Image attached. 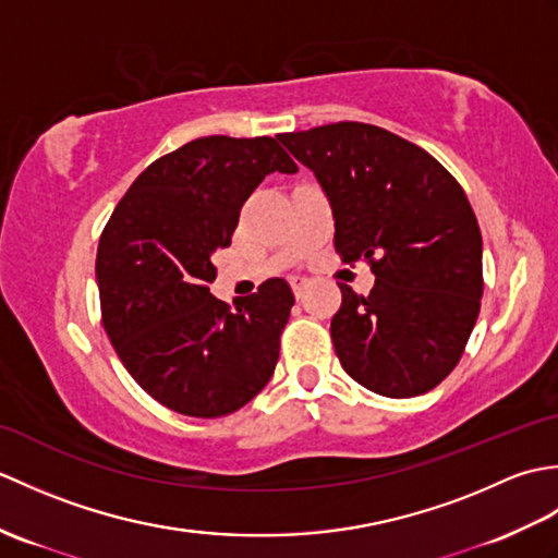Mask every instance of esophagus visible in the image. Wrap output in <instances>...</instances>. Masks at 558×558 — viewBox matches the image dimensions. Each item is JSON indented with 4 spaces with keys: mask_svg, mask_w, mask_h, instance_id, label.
Segmentation results:
<instances>
[{
    "mask_svg": "<svg viewBox=\"0 0 558 558\" xmlns=\"http://www.w3.org/2000/svg\"><path fill=\"white\" fill-rule=\"evenodd\" d=\"M306 286H310V280H306V278H298V276L290 278V288H292V292H294V298H302Z\"/></svg>",
    "mask_w": 558,
    "mask_h": 558,
    "instance_id": "1",
    "label": "esophagus"
}]
</instances>
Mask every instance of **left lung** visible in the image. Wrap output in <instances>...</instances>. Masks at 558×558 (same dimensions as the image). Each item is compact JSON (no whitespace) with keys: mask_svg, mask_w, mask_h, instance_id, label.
<instances>
[{"mask_svg":"<svg viewBox=\"0 0 558 558\" xmlns=\"http://www.w3.org/2000/svg\"><path fill=\"white\" fill-rule=\"evenodd\" d=\"M328 194L336 252L364 258L374 290L340 286L330 322L338 360L386 398H412L456 369L480 316L482 232L441 162L381 126L338 122L280 134Z\"/></svg>","mask_w":558,"mask_h":558,"instance_id":"left-lung-1","label":"left lung"}]
</instances>
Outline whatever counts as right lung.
<instances>
[{
    "mask_svg": "<svg viewBox=\"0 0 558 558\" xmlns=\"http://www.w3.org/2000/svg\"><path fill=\"white\" fill-rule=\"evenodd\" d=\"M270 172L298 165L276 138L204 136L150 162L105 225L96 256L102 326L160 405L189 417L244 408L278 364L294 294L268 278L234 310L213 298V254Z\"/></svg>",
    "mask_w": 558,
    "mask_h": 558,
    "instance_id": "obj_1",
    "label": "right lung"
}]
</instances>
